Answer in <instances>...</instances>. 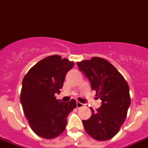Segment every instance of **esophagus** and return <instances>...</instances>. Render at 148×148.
<instances>
[{
	"label": "esophagus",
	"mask_w": 148,
	"mask_h": 148,
	"mask_svg": "<svg viewBox=\"0 0 148 148\" xmlns=\"http://www.w3.org/2000/svg\"><path fill=\"white\" fill-rule=\"evenodd\" d=\"M84 106V103H81V102H79V101H77V108H83Z\"/></svg>",
	"instance_id": "34e87169"
}]
</instances>
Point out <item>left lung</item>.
Returning a JSON list of instances; mask_svg holds the SVG:
<instances>
[{
    "label": "left lung",
    "mask_w": 148,
    "mask_h": 148,
    "mask_svg": "<svg viewBox=\"0 0 148 148\" xmlns=\"http://www.w3.org/2000/svg\"><path fill=\"white\" fill-rule=\"evenodd\" d=\"M77 67L90 82L91 89L102 101L92 115L82 121L86 132L97 140H107L118 133L131 104L129 86L119 71L101 58L77 62Z\"/></svg>",
    "instance_id": "8db88e82"
}]
</instances>
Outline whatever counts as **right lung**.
Returning a JSON list of instances; mask_svg holds the SVG:
<instances>
[{"mask_svg": "<svg viewBox=\"0 0 148 148\" xmlns=\"http://www.w3.org/2000/svg\"><path fill=\"white\" fill-rule=\"evenodd\" d=\"M74 63L59 55L44 58L32 67L22 81L21 103L25 117L36 134L52 139L64 132L67 117L77 107L76 101L56 99L65 76Z\"/></svg>", "mask_w": 148, "mask_h": 148, "instance_id": "1", "label": "right lung"}]
</instances>
